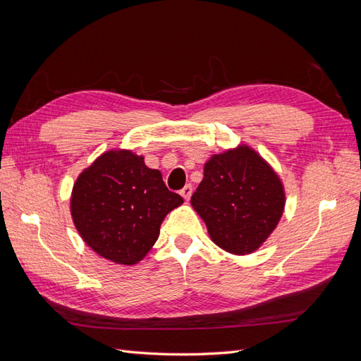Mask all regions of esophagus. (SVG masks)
Segmentation results:
<instances>
[{
    "mask_svg": "<svg viewBox=\"0 0 361 361\" xmlns=\"http://www.w3.org/2000/svg\"><path fill=\"white\" fill-rule=\"evenodd\" d=\"M191 194H192V185H191V183L185 185V187L180 190V195H182V197H183L185 200H190Z\"/></svg>",
    "mask_w": 361,
    "mask_h": 361,
    "instance_id": "esophagus-1",
    "label": "esophagus"
}]
</instances>
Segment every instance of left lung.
Here are the masks:
<instances>
[{
	"mask_svg": "<svg viewBox=\"0 0 361 361\" xmlns=\"http://www.w3.org/2000/svg\"><path fill=\"white\" fill-rule=\"evenodd\" d=\"M277 173L248 146L212 155L191 204L212 241L228 253L250 255L267 241L285 209Z\"/></svg>",
	"mask_w": 361,
	"mask_h": 361,
	"instance_id": "obj_1",
	"label": "left lung"
}]
</instances>
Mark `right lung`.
Here are the masks:
<instances>
[{"label":"right lung","mask_w":361,"mask_h":361,"mask_svg":"<svg viewBox=\"0 0 361 361\" xmlns=\"http://www.w3.org/2000/svg\"><path fill=\"white\" fill-rule=\"evenodd\" d=\"M182 203L143 157L108 150L76 179L71 212L76 231L97 255L134 265L157 243L166 215Z\"/></svg>","instance_id":"1"}]
</instances>
